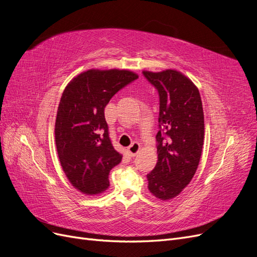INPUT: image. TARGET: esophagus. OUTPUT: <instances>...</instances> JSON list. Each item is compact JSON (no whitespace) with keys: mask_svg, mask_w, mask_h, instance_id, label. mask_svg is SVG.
<instances>
[{"mask_svg":"<svg viewBox=\"0 0 257 257\" xmlns=\"http://www.w3.org/2000/svg\"><path fill=\"white\" fill-rule=\"evenodd\" d=\"M141 150V145L138 143H133L128 148H127V153L131 155V157H135V155Z\"/></svg>","mask_w":257,"mask_h":257,"instance_id":"1","label":"esophagus"}]
</instances>
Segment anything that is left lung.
<instances>
[{
  "mask_svg": "<svg viewBox=\"0 0 257 257\" xmlns=\"http://www.w3.org/2000/svg\"><path fill=\"white\" fill-rule=\"evenodd\" d=\"M160 95L158 162L147 175L148 189L161 200L172 199L191 182L199 164L205 122L199 91L176 69L144 71Z\"/></svg>",
  "mask_w": 257,
  "mask_h": 257,
  "instance_id": "8db88e82",
  "label": "left lung"
}]
</instances>
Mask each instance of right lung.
<instances>
[{
  "label": "right lung",
  "mask_w": 257,
  "mask_h": 257,
  "mask_svg": "<svg viewBox=\"0 0 257 257\" xmlns=\"http://www.w3.org/2000/svg\"><path fill=\"white\" fill-rule=\"evenodd\" d=\"M137 78L128 69L92 68L74 77L62 93L54 125L57 151L68 181L82 194L98 195L109 186L108 176L122 154L111 145L104 109Z\"/></svg>",
  "instance_id": "add662e5"
}]
</instances>
